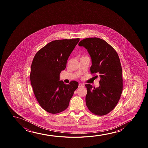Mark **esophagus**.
Here are the masks:
<instances>
[{"label":"esophagus","instance_id":"esophagus-1","mask_svg":"<svg viewBox=\"0 0 148 148\" xmlns=\"http://www.w3.org/2000/svg\"><path fill=\"white\" fill-rule=\"evenodd\" d=\"M83 87H84V85H83L82 84H79V85H78V87H79V88Z\"/></svg>","mask_w":148,"mask_h":148}]
</instances>
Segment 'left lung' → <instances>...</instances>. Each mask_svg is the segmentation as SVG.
I'll list each match as a JSON object with an SVG mask.
<instances>
[{"label":"left lung","instance_id":"1","mask_svg":"<svg viewBox=\"0 0 148 148\" xmlns=\"http://www.w3.org/2000/svg\"><path fill=\"white\" fill-rule=\"evenodd\" d=\"M78 45L87 49L91 57L90 73L99 75L101 78L97 88L92 87L89 84H85L87 88L86 104L93 114L105 115L117 105L123 90L119 58L113 47L99 38L84 39Z\"/></svg>","mask_w":148,"mask_h":148}]
</instances>
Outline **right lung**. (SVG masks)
<instances>
[{"label": "right lung", "mask_w": 148, "mask_h": 148, "mask_svg": "<svg viewBox=\"0 0 148 148\" xmlns=\"http://www.w3.org/2000/svg\"><path fill=\"white\" fill-rule=\"evenodd\" d=\"M79 38L51 41L35 55L31 67V84L35 97L41 107L51 114L63 112L68 107L77 81L69 84L60 81L70 55L79 42Z\"/></svg>", "instance_id": "1"}]
</instances>
